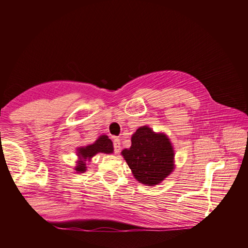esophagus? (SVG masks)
Wrapping results in <instances>:
<instances>
[{"label":"esophagus","instance_id":"34e87169","mask_svg":"<svg viewBox=\"0 0 248 248\" xmlns=\"http://www.w3.org/2000/svg\"><path fill=\"white\" fill-rule=\"evenodd\" d=\"M114 149H115V152L116 153H119L120 152L121 146H120V140L119 139H115L114 140Z\"/></svg>","mask_w":248,"mask_h":248}]
</instances>
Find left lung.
<instances>
[{"label": "left lung", "instance_id": "left-lung-1", "mask_svg": "<svg viewBox=\"0 0 248 248\" xmlns=\"http://www.w3.org/2000/svg\"><path fill=\"white\" fill-rule=\"evenodd\" d=\"M133 177L145 186H156L175 170V151L170 138L142 125L131 137V146L121 152Z\"/></svg>", "mask_w": 248, "mask_h": 248}]
</instances>
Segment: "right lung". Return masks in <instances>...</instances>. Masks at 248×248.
<instances>
[{
    "label": "right lung",
    "instance_id": "1",
    "mask_svg": "<svg viewBox=\"0 0 248 248\" xmlns=\"http://www.w3.org/2000/svg\"><path fill=\"white\" fill-rule=\"evenodd\" d=\"M114 152V145L112 141L109 139L106 134H102L97 138L94 143L87 144L84 146H78L77 149V165H75V171L77 173H84L87 170V162H91L92 157H94L96 154L105 153L111 154Z\"/></svg>",
    "mask_w": 248,
    "mask_h": 248
}]
</instances>
